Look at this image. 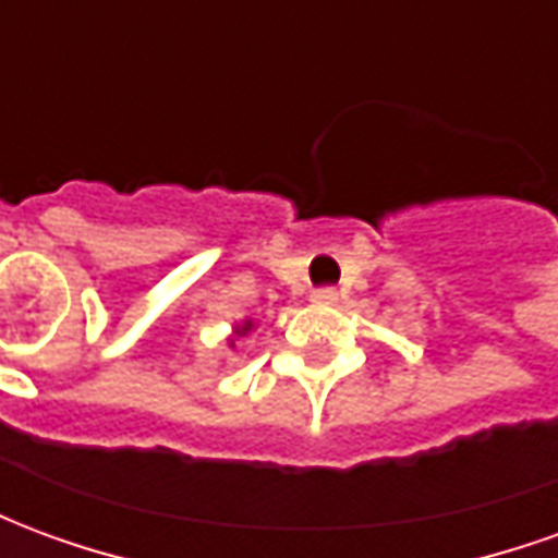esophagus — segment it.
Masks as SVG:
<instances>
[{
  "instance_id": "obj_1",
  "label": "esophagus",
  "mask_w": 558,
  "mask_h": 558,
  "mask_svg": "<svg viewBox=\"0 0 558 558\" xmlns=\"http://www.w3.org/2000/svg\"><path fill=\"white\" fill-rule=\"evenodd\" d=\"M316 304H335L340 299V292L335 290V287H319V290H314V295H311Z\"/></svg>"
}]
</instances>
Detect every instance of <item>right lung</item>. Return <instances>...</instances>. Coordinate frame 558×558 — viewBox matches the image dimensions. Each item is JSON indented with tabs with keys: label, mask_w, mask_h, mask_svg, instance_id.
<instances>
[{
	"label": "right lung",
	"mask_w": 558,
	"mask_h": 558,
	"mask_svg": "<svg viewBox=\"0 0 558 558\" xmlns=\"http://www.w3.org/2000/svg\"><path fill=\"white\" fill-rule=\"evenodd\" d=\"M247 328H251V323H247V326H244V331H247Z\"/></svg>",
	"instance_id": "obj_1"
}]
</instances>
